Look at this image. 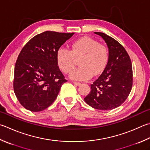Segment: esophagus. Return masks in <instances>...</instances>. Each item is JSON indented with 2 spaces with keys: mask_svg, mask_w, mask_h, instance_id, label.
I'll list each match as a JSON object with an SVG mask.
<instances>
[{
  "mask_svg": "<svg viewBox=\"0 0 150 150\" xmlns=\"http://www.w3.org/2000/svg\"><path fill=\"white\" fill-rule=\"evenodd\" d=\"M73 83L75 85V86H79V85L81 84V83H79V82H75V81H73Z\"/></svg>",
  "mask_w": 150,
  "mask_h": 150,
  "instance_id": "esophagus-1",
  "label": "esophagus"
}]
</instances>
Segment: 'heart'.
Listing matches in <instances>:
<instances>
[{"label":"heart","instance_id":"heart-1","mask_svg":"<svg viewBox=\"0 0 150 150\" xmlns=\"http://www.w3.org/2000/svg\"><path fill=\"white\" fill-rule=\"evenodd\" d=\"M110 58L107 47L90 37H83L73 42L71 49L61 47L57 52V62L60 69L69 74L75 69L76 60L81 67L72 73L71 77L76 80L90 79L93 75H99L104 71Z\"/></svg>","mask_w":150,"mask_h":150}]
</instances>
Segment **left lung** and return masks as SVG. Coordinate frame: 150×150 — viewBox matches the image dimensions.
Returning a JSON list of instances; mask_svg holds the SVG:
<instances>
[{
    "label": "left lung",
    "instance_id": "obj_1",
    "mask_svg": "<svg viewBox=\"0 0 150 150\" xmlns=\"http://www.w3.org/2000/svg\"><path fill=\"white\" fill-rule=\"evenodd\" d=\"M95 34L107 43L110 58L104 71L90 85L91 91L84 99L96 109L112 110L120 107L129 95L133 86V67L122 45L103 32Z\"/></svg>",
    "mask_w": 150,
    "mask_h": 150
}]
</instances>
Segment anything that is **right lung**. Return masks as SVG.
<instances>
[{"label":"right lung","mask_w":150,"mask_h":150,"mask_svg":"<svg viewBox=\"0 0 150 150\" xmlns=\"http://www.w3.org/2000/svg\"><path fill=\"white\" fill-rule=\"evenodd\" d=\"M72 33L45 31L21 51L14 69L13 90L20 104L32 112L46 109L67 82L57 62V52Z\"/></svg>","instance_id":"1"}]
</instances>
